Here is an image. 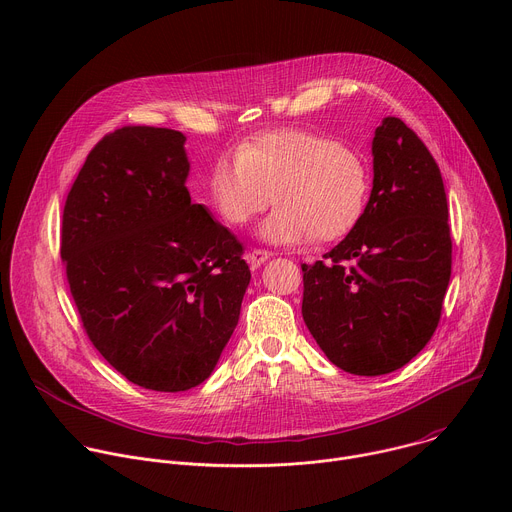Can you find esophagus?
<instances>
[{"label":"esophagus","instance_id":"obj_1","mask_svg":"<svg viewBox=\"0 0 512 512\" xmlns=\"http://www.w3.org/2000/svg\"><path fill=\"white\" fill-rule=\"evenodd\" d=\"M269 257H271V251H267V249H251V251L247 253V261L251 263V267H259V265L265 263Z\"/></svg>","mask_w":512,"mask_h":512}]
</instances>
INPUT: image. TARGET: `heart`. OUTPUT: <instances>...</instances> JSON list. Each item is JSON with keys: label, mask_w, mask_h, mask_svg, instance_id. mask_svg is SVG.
Here are the masks:
<instances>
[{"label": "heart", "mask_w": 512, "mask_h": 512, "mask_svg": "<svg viewBox=\"0 0 512 512\" xmlns=\"http://www.w3.org/2000/svg\"><path fill=\"white\" fill-rule=\"evenodd\" d=\"M210 202L225 223L243 227L279 204L261 225L275 245L348 235L367 210L371 168L346 141L306 129H277L221 156L208 178Z\"/></svg>", "instance_id": "heart-1"}]
</instances>
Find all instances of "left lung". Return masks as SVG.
I'll return each mask as SVG.
<instances>
[{"instance_id": "8db88e82", "label": "left lung", "mask_w": 512, "mask_h": 512, "mask_svg": "<svg viewBox=\"0 0 512 512\" xmlns=\"http://www.w3.org/2000/svg\"><path fill=\"white\" fill-rule=\"evenodd\" d=\"M373 190L358 225L302 265V314L338 369L379 377L407 364L442 318L452 237L442 172L399 117L373 139Z\"/></svg>"}]
</instances>
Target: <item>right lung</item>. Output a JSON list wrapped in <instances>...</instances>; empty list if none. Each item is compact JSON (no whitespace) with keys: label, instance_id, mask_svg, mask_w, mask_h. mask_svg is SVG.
<instances>
[{"label":"right lung","instance_id":"1","mask_svg":"<svg viewBox=\"0 0 512 512\" xmlns=\"http://www.w3.org/2000/svg\"><path fill=\"white\" fill-rule=\"evenodd\" d=\"M180 131L125 125L72 184L60 257L83 328L133 385L176 393L212 373L251 279L243 243L184 186Z\"/></svg>","mask_w":512,"mask_h":512}]
</instances>
